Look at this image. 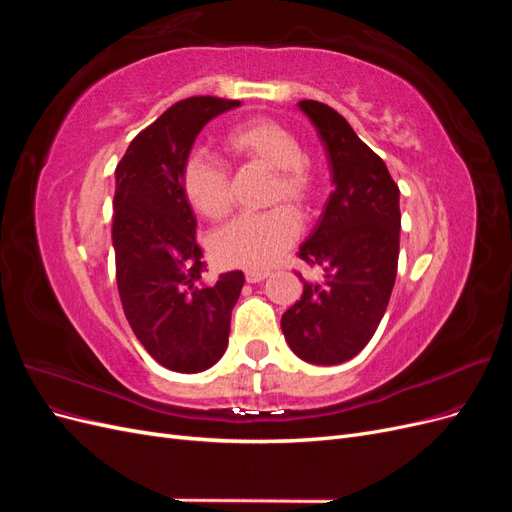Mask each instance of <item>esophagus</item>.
I'll return each instance as SVG.
<instances>
[{"label": "esophagus", "mask_w": 512, "mask_h": 512, "mask_svg": "<svg viewBox=\"0 0 512 512\" xmlns=\"http://www.w3.org/2000/svg\"><path fill=\"white\" fill-rule=\"evenodd\" d=\"M265 277H269V271H265V269H247L245 271V280L250 284H258L265 280Z\"/></svg>", "instance_id": "obj_1"}]
</instances>
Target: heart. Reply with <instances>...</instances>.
Instances as JSON below:
<instances>
[{
    "mask_svg": "<svg viewBox=\"0 0 512 512\" xmlns=\"http://www.w3.org/2000/svg\"><path fill=\"white\" fill-rule=\"evenodd\" d=\"M224 145L239 158L273 168L271 203L288 200L299 209L312 203L316 181L305 162V147L284 123L269 117L243 121L226 134ZM183 192L205 218H224L230 209L228 166L205 151H194L183 164ZM299 232V215L286 205L241 213L215 232L213 252L226 265L269 267L288 245L297 241Z\"/></svg>",
    "mask_w": 512,
    "mask_h": 512,
    "instance_id": "b5f03b06",
    "label": "heart"
}]
</instances>
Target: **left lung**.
<instances>
[{"label": "left lung", "mask_w": 512, "mask_h": 512, "mask_svg": "<svg viewBox=\"0 0 512 512\" xmlns=\"http://www.w3.org/2000/svg\"><path fill=\"white\" fill-rule=\"evenodd\" d=\"M327 149L335 190L299 258L322 269L303 282L301 299L286 309L282 331L299 359L337 365L359 354L389 305L399 258V188L335 108L301 100Z\"/></svg>", "instance_id": "8db88e82"}]
</instances>
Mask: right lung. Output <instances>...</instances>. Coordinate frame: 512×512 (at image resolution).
I'll return each instance as SVG.
<instances>
[{
	"instance_id": "obj_1",
	"label": "right lung",
	"mask_w": 512,
	"mask_h": 512,
	"mask_svg": "<svg viewBox=\"0 0 512 512\" xmlns=\"http://www.w3.org/2000/svg\"><path fill=\"white\" fill-rule=\"evenodd\" d=\"M239 100L194 96L138 132L115 170L113 247L117 290L143 348L170 371L196 374L222 359L245 275L205 282L183 164L198 132Z\"/></svg>"
}]
</instances>
